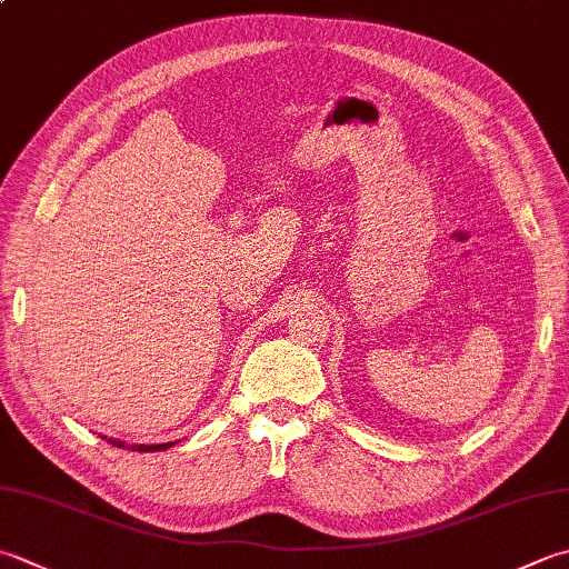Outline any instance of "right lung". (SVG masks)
<instances>
[{"instance_id":"right-lung-1","label":"right lung","mask_w":569,"mask_h":569,"mask_svg":"<svg viewBox=\"0 0 569 569\" xmlns=\"http://www.w3.org/2000/svg\"><path fill=\"white\" fill-rule=\"evenodd\" d=\"M108 441L113 443V447H118V449H132V451H162V449H170L172 447V441L150 443V447H148V443H138V447H132V443H130V447H128L126 441H118V439H108Z\"/></svg>"}]
</instances>
